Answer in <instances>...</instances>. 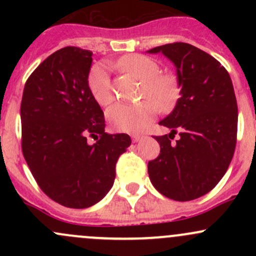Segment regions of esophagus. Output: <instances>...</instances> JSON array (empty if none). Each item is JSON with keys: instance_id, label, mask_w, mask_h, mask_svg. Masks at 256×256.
<instances>
[{"instance_id": "esophagus-1", "label": "esophagus", "mask_w": 256, "mask_h": 256, "mask_svg": "<svg viewBox=\"0 0 256 256\" xmlns=\"http://www.w3.org/2000/svg\"><path fill=\"white\" fill-rule=\"evenodd\" d=\"M131 138H132L134 142H138V141L142 138V135H138V134H135V135H131Z\"/></svg>"}]
</instances>
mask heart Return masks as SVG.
<instances>
[{"label": "heart", "mask_w": 256, "mask_h": 256, "mask_svg": "<svg viewBox=\"0 0 256 256\" xmlns=\"http://www.w3.org/2000/svg\"><path fill=\"white\" fill-rule=\"evenodd\" d=\"M116 66L142 82L141 95L151 100H144L138 104L118 102L109 108L106 120L115 130L124 132L142 130L156 114V104L166 112L176 104L180 95L178 80L171 73H160V66L156 60L141 54H130L121 58ZM88 86L95 102L102 106L112 102V82L106 66L102 64L92 66L88 78Z\"/></svg>", "instance_id": "obj_1"}]
</instances>
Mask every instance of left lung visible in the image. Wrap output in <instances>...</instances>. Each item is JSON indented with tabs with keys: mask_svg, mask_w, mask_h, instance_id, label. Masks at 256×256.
<instances>
[{
	"mask_svg": "<svg viewBox=\"0 0 256 256\" xmlns=\"http://www.w3.org/2000/svg\"><path fill=\"white\" fill-rule=\"evenodd\" d=\"M147 53H162L174 63L180 88L174 109L160 121L171 132L154 138L161 151L148 162L150 180L170 200H196L218 184L233 158L238 130L233 82L216 58L188 43ZM176 133L180 138L172 144Z\"/></svg>",
	"mask_w": 256,
	"mask_h": 256,
	"instance_id": "obj_1",
	"label": "left lung"
}]
</instances>
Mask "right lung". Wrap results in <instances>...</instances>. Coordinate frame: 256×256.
I'll use <instances>...</instances> for the list:
<instances>
[{
    "mask_svg": "<svg viewBox=\"0 0 256 256\" xmlns=\"http://www.w3.org/2000/svg\"><path fill=\"white\" fill-rule=\"evenodd\" d=\"M90 50L54 52L26 82L20 102L22 152L40 190L68 208H88L112 190L126 134L105 132L100 105L88 86ZM100 135L95 144L88 134Z\"/></svg>",
    "mask_w": 256,
    "mask_h": 256,
    "instance_id": "1",
    "label": "right lung"
}]
</instances>
